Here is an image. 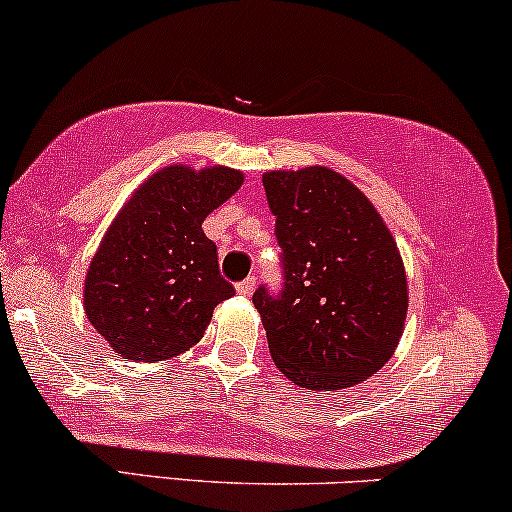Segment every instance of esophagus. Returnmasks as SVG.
Returning a JSON list of instances; mask_svg holds the SVG:
<instances>
[{
    "mask_svg": "<svg viewBox=\"0 0 512 512\" xmlns=\"http://www.w3.org/2000/svg\"><path fill=\"white\" fill-rule=\"evenodd\" d=\"M257 286V278L255 276H248L243 278V281L236 283V293L238 295H252V290H255Z\"/></svg>",
    "mask_w": 512,
    "mask_h": 512,
    "instance_id": "34e87169",
    "label": "esophagus"
}]
</instances>
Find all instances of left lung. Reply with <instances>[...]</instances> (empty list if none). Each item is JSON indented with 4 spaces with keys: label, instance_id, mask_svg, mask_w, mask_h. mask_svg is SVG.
Wrapping results in <instances>:
<instances>
[{
    "label": "left lung",
    "instance_id": "obj_1",
    "mask_svg": "<svg viewBox=\"0 0 512 512\" xmlns=\"http://www.w3.org/2000/svg\"><path fill=\"white\" fill-rule=\"evenodd\" d=\"M283 286H260L262 316L276 366L307 390H342L383 368L404 331V264L371 200L326 167L262 177Z\"/></svg>",
    "mask_w": 512,
    "mask_h": 512
}]
</instances>
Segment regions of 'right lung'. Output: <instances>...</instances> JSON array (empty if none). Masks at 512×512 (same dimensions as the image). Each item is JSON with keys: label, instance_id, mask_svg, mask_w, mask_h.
I'll list each match as a JSON object with an SVG mask.
<instances>
[{"label": "right lung", "instance_id": "1", "mask_svg": "<svg viewBox=\"0 0 512 512\" xmlns=\"http://www.w3.org/2000/svg\"><path fill=\"white\" fill-rule=\"evenodd\" d=\"M229 167L172 165L129 198L89 264L84 312L115 352L163 361L196 345L212 309L236 293L219 276L203 222L241 189Z\"/></svg>", "mask_w": 512, "mask_h": 512}]
</instances>
